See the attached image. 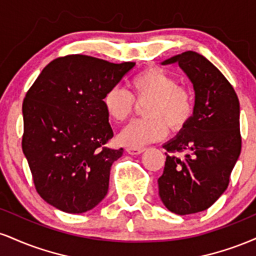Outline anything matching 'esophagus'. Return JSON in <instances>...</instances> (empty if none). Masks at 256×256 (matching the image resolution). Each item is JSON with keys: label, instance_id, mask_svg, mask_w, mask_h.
<instances>
[{"label": "esophagus", "instance_id": "esophagus-1", "mask_svg": "<svg viewBox=\"0 0 256 256\" xmlns=\"http://www.w3.org/2000/svg\"><path fill=\"white\" fill-rule=\"evenodd\" d=\"M126 152L130 155H138L144 152V148H126Z\"/></svg>", "mask_w": 256, "mask_h": 256}]
</instances>
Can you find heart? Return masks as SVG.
Segmentation results:
<instances>
[{"label":"heart","instance_id":"heart-1","mask_svg":"<svg viewBox=\"0 0 256 256\" xmlns=\"http://www.w3.org/2000/svg\"><path fill=\"white\" fill-rule=\"evenodd\" d=\"M128 91L113 86L104 95V108L110 119L122 122L131 116L134 101L144 102L146 118L134 120L119 134L122 144L140 148L165 137L166 126L177 132L192 118L195 104L189 89L177 84L171 73L158 66L146 67L131 78Z\"/></svg>","mask_w":256,"mask_h":256}]
</instances>
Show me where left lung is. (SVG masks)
Masks as SVG:
<instances>
[{"instance_id": "left-lung-1", "label": "left lung", "mask_w": 256, "mask_h": 256, "mask_svg": "<svg viewBox=\"0 0 256 256\" xmlns=\"http://www.w3.org/2000/svg\"><path fill=\"white\" fill-rule=\"evenodd\" d=\"M177 62L195 90L192 118L164 144L166 162L158 179V195L179 216L210 208L228 188L242 146L240 101L222 72L196 52H185L162 64ZM184 152V158H178Z\"/></svg>"}]
</instances>
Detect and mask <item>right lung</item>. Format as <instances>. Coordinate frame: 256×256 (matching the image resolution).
Returning <instances> with one entry per match:
<instances>
[{
  "label": "right lung",
  "mask_w": 256,
  "mask_h": 256,
  "mask_svg": "<svg viewBox=\"0 0 256 256\" xmlns=\"http://www.w3.org/2000/svg\"><path fill=\"white\" fill-rule=\"evenodd\" d=\"M88 55L46 64L22 104V152L37 192L66 213H84L107 195L110 167L124 149L113 137L104 95L134 68Z\"/></svg>",
  "instance_id": "1"
}]
</instances>
